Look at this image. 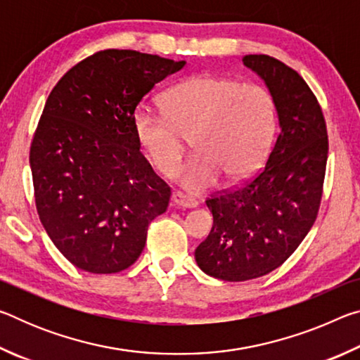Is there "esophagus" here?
<instances>
[{"mask_svg":"<svg viewBox=\"0 0 360 360\" xmlns=\"http://www.w3.org/2000/svg\"><path fill=\"white\" fill-rule=\"evenodd\" d=\"M172 206H178V208H195V206H197V202H195V200L187 198L186 195H182L179 192H173Z\"/></svg>","mask_w":360,"mask_h":360,"instance_id":"obj_1","label":"esophagus"}]
</instances>
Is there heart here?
<instances>
[{"label": "heart", "instance_id": "1", "mask_svg": "<svg viewBox=\"0 0 360 360\" xmlns=\"http://www.w3.org/2000/svg\"><path fill=\"white\" fill-rule=\"evenodd\" d=\"M163 114L138 108L135 138L158 173L172 178L187 149L195 150L181 172L186 191L200 193L224 176L235 182L259 165L276 130L271 94L259 84L214 75L192 76L162 96Z\"/></svg>", "mask_w": 360, "mask_h": 360}]
</instances>
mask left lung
I'll list each match as a JSON object with an SVG mask.
<instances>
[{
  "mask_svg": "<svg viewBox=\"0 0 360 360\" xmlns=\"http://www.w3.org/2000/svg\"><path fill=\"white\" fill-rule=\"evenodd\" d=\"M243 63L270 90L279 133L251 181L206 200L214 222L195 260L224 281L260 278L290 257L318 217L328 154L324 114L303 77L270 56Z\"/></svg>",
  "mask_w": 360,
  "mask_h": 360,
  "instance_id": "left-lung-1",
  "label": "left lung"
}]
</instances>
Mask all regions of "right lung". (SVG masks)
Returning <instances> with one entry per match:
<instances>
[{
  "label": "right lung",
  "mask_w": 360,
  "mask_h": 360,
  "mask_svg": "<svg viewBox=\"0 0 360 360\" xmlns=\"http://www.w3.org/2000/svg\"><path fill=\"white\" fill-rule=\"evenodd\" d=\"M136 51L96 52L46 101L30 148L36 210L72 265L108 275L141 255L172 188L139 152L133 114L157 82L184 68Z\"/></svg>",
  "instance_id": "1"
}]
</instances>
